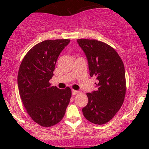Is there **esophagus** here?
<instances>
[{"mask_svg":"<svg viewBox=\"0 0 149 149\" xmlns=\"http://www.w3.org/2000/svg\"><path fill=\"white\" fill-rule=\"evenodd\" d=\"M79 93V91H77V90H74V89H72V95H76V94H78Z\"/></svg>","mask_w":149,"mask_h":149,"instance_id":"34e87169","label":"esophagus"}]
</instances>
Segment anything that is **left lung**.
<instances>
[{"label": "left lung", "instance_id": "8db88e82", "mask_svg": "<svg viewBox=\"0 0 149 149\" xmlns=\"http://www.w3.org/2000/svg\"><path fill=\"white\" fill-rule=\"evenodd\" d=\"M86 55L89 74L98 81L97 90L87 93L88 103L82 109L85 119L102 125L113 119L121 109L126 93L124 64L114 48L95 39H77Z\"/></svg>", "mask_w": 149, "mask_h": 149}]
</instances>
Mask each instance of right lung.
I'll return each mask as SVG.
<instances>
[{
	"instance_id": "add662e5",
	"label": "right lung",
	"mask_w": 149,
	"mask_h": 149,
	"mask_svg": "<svg viewBox=\"0 0 149 149\" xmlns=\"http://www.w3.org/2000/svg\"><path fill=\"white\" fill-rule=\"evenodd\" d=\"M70 40L40 42L28 51L20 64L17 75L20 97L31 119L42 127L62 121L70 102V87L60 89L49 83L58 56Z\"/></svg>"
}]
</instances>
